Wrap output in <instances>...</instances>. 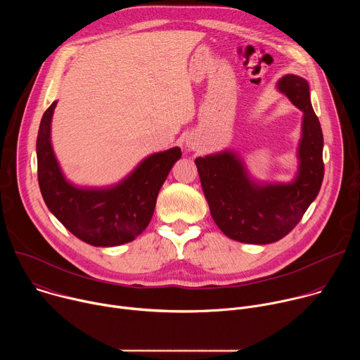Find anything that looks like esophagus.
<instances>
[{
	"mask_svg": "<svg viewBox=\"0 0 360 360\" xmlns=\"http://www.w3.org/2000/svg\"><path fill=\"white\" fill-rule=\"evenodd\" d=\"M186 145H188L189 148H192V143H191V142H186Z\"/></svg>",
	"mask_w": 360,
	"mask_h": 360,
	"instance_id": "1",
	"label": "esophagus"
}]
</instances>
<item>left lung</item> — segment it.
Wrapping results in <instances>:
<instances>
[{"instance_id":"left-lung-1","label":"left lung","mask_w":360,"mask_h":360,"mask_svg":"<svg viewBox=\"0 0 360 360\" xmlns=\"http://www.w3.org/2000/svg\"><path fill=\"white\" fill-rule=\"evenodd\" d=\"M276 86L303 112L297 172L290 182L255 181L231 149L195 160L215 224L228 238L242 243L266 245L288 235L318 196L323 181V134L312 108L309 84L288 74Z\"/></svg>"}]
</instances>
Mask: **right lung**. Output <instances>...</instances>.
<instances>
[{
    "label": "right lung",
    "instance_id": "add662e5",
    "mask_svg": "<svg viewBox=\"0 0 360 360\" xmlns=\"http://www.w3.org/2000/svg\"><path fill=\"white\" fill-rule=\"evenodd\" d=\"M57 101L44 112L38 138V184L48 210L72 235L92 246H118L134 240L148 226L161 186L181 158V148L150 153L122 181L105 188L70 182L51 143V121Z\"/></svg>",
    "mask_w": 360,
    "mask_h": 360
}]
</instances>
